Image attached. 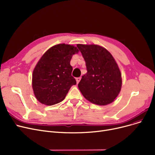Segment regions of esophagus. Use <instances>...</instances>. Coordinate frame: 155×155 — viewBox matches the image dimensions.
<instances>
[{
    "label": "esophagus",
    "instance_id": "obj_1",
    "mask_svg": "<svg viewBox=\"0 0 155 155\" xmlns=\"http://www.w3.org/2000/svg\"><path fill=\"white\" fill-rule=\"evenodd\" d=\"M80 80H81V77H77V78H76L77 83V84H78V83H79V82L80 81Z\"/></svg>",
    "mask_w": 155,
    "mask_h": 155
}]
</instances>
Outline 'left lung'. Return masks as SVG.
<instances>
[{"instance_id": "obj_1", "label": "left lung", "mask_w": 155, "mask_h": 155, "mask_svg": "<svg viewBox=\"0 0 155 155\" xmlns=\"http://www.w3.org/2000/svg\"><path fill=\"white\" fill-rule=\"evenodd\" d=\"M85 61L87 73L78 87L90 102L106 105L117 97L122 87V75L111 54L97 45L78 44Z\"/></svg>"}]
</instances>
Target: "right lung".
I'll return each mask as SVG.
<instances>
[{
    "label": "right lung",
    "mask_w": 155,
    "mask_h": 155,
    "mask_svg": "<svg viewBox=\"0 0 155 155\" xmlns=\"http://www.w3.org/2000/svg\"><path fill=\"white\" fill-rule=\"evenodd\" d=\"M78 50L64 44L52 47L40 58L32 75V87L37 100L45 105L57 104L65 98L77 82L70 61Z\"/></svg>",
    "instance_id": "1"
}]
</instances>
